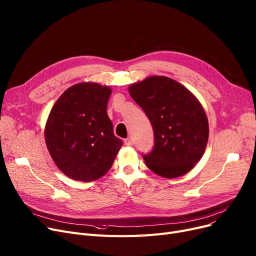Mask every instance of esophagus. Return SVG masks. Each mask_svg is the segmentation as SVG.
I'll list each match as a JSON object with an SVG mask.
<instances>
[{
    "label": "esophagus",
    "mask_w": 256,
    "mask_h": 256,
    "mask_svg": "<svg viewBox=\"0 0 256 256\" xmlns=\"http://www.w3.org/2000/svg\"><path fill=\"white\" fill-rule=\"evenodd\" d=\"M124 144L128 146H132V140L130 138H128V139L124 140Z\"/></svg>",
    "instance_id": "1"
}]
</instances>
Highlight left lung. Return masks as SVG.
<instances>
[{
  "label": "left lung",
  "instance_id": "1",
  "mask_svg": "<svg viewBox=\"0 0 256 256\" xmlns=\"http://www.w3.org/2000/svg\"><path fill=\"white\" fill-rule=\"evenodd\" d=\"M128 92L152 126L154 146L143 154L148 168L168 179L190 172L202 158L209 136L208 119L198 98L166 76H150L130 84Z\"/></svg>",
  "mask_w": 256,
  "mask_h": 256
}]
</instances>
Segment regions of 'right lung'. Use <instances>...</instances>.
Listing matches in <instances>:
<instances>
[{
    "label": "right lung",
    "instance_id": "obj_1",
    "mask_svg": "<svg viewBox=\"0 0 256 256\" xmlns=\"http://www.w3.org/2000/svg\"><path fill=\"white\" fill-rule=\"evenodd\" d=\"M112 88L96 82L70 86L51 108L45 141L51 158L72 180L91 182L112 168L122 146L106 106Z\"/></svg>",
    "mask_w": 256,
    "mask_h": 256
}]
</instances>
